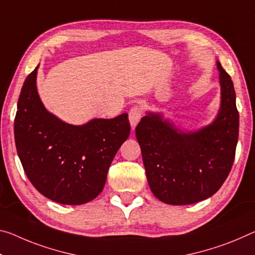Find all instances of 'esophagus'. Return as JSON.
I'll return each mask as SVG.
<instances>
[{
    "mask_svg": "<svg viewBox=\"0 0 255 255\" xmlns=\"http://www.w3.org/2000/svg\"><path fill=\"white\" fill-rule=\"evenodd\" d=\"M140 118H142V111H140V109L137 107L131 108L130 111H129V123H130L132 129H135L137 124L139 123Z\"/></svg>",
    "mask_w": 255,
    "mask_h": 255,
    "instance_id": "esophagus-1",
    "label": "esophagus"
}]
</instances>
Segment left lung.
Wrapping results in <instances>:
<instances>
[{
  "label": "left lung",
  "mask_w": 255,
  "mask_h": 255,
  "mask_svg": "<svg viewBox=\"0 0 255 255\" xmlns=\"http://www.w3.org/2000/svg\"><path fill=\"white\" fill-rule=\"evenodd\" d=\"M220 109L208 126L184 131L161 113L146 112L136 127L149 188L171 205L207 200L227 179L235 159L240 115L230 76L217 61Z\"/></svg>",
  "instance_id": "8db88e82"
}]
</instances>
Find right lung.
<instances>
[{
  "label": "right lung",
  "mask_w": 255,
  "mask_h": 255,
  "mask_svg": "<svg viewBox=\"0 0 255 255\" xmlns=\"http://www.w3.org/2000/svg\"><path fill=\"white\" fill-rule=\"evenodd\" d=\"M38 66L22 85L14 140L28 179L47 199L79 205L102 192L108 170L130 134L128 115L75 126L48 112L39 99Z\"/></svg>",
  "instance_id": "right-lung-1"
}]
</instances>
